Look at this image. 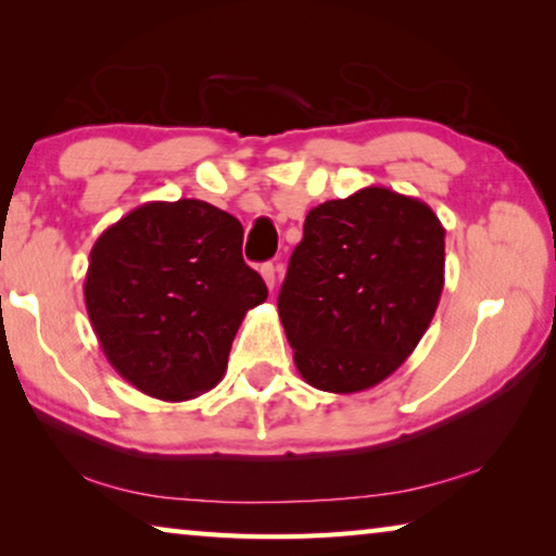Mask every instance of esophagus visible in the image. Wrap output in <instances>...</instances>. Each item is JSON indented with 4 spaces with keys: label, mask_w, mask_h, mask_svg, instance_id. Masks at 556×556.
<instances>
[{
    "label": "esophagus",
    "mask_w": 556,
    "mask_h": 556,
    "mask_svg": "<svg viewBox=\"0 0 556 556\" xmlns=\"http://www.w3.org/2000/svg\"><path fill=\"white\" fill-rule=\"evenodd\" d=\"M260 275H262V279H265V285H267L269 289H275V281H277V267L271 265V262H265V265L260 267Z\"/></svg>",
    "instance_id": "esophagus-1"
}]
</instances>
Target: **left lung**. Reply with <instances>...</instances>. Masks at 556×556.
<instances>
[{"label":"left lung","mask_w":556,"mask_h":556,"mask_svg":"<svg viewBox=\"0 0 556 556\" xmlns=\"http://www.w3.org/2000/svg\"><path fill=\"white\" fill-rule=\"evenodd\" d=\"M444 225L419 199L368 186L308 211L279 318L312 388H375L427 333L444 289Z\"/></svg>","instance_id":"1"}]
</instances>
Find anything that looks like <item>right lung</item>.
<instances>
[{
    "instance_id": "right-lung-1",
    "label": "right lung",
    "mask_w": 556,
    "mask_h": 556,
    "mask_svg": "<svg viewBox=\"0 0 556 556\" xmlns=\"http://www.w3.org/2000/svg\"><path fill=\"white\" fill-rule=\"evenodd\" d=\"M86 306L102 353L164 402L220 382L244 314L267 287L242 260V225L195 199L129 211L90 250Z\"/></svg>"
}]
</instances>
